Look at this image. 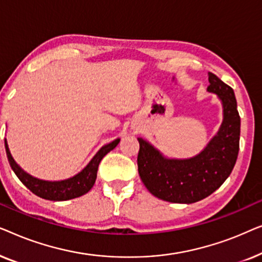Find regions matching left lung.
Masks as SVG:
<instances>
[{"label": "left lung", "instance_id": "1", "mask_svg": "<svg viewBox=\"0 0 262 262\" xmlns=\"http://www.w3.org/2000/svg\"><path fill=\"white\" fill-rule=\"evenodd\" d=\"M207 92L223 105V123L206 148L187 160L167 159L149 142L138 138V173L152 195L169 203L199 202L227 180L237 160L241 119L231 87L209 73Z\"/></svg>", "mask_w": 262, "mask_h": 262}]
</instances>
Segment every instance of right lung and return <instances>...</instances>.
<instances>
[{"label": "right lung", "mask_w": 262, "mask_h": 262, "mask_svg": "<svg viewBox=\"0 0 262 262\" xmlns=\"http://www.w3.org/2000/svg\"><path fill=\"white\" fill-rule=\"evenodd\" d=\"M120 139L118 138L116 141L111 142L110 144L103 145L101 149L96 152V155L93 157L91 162L87 164L84 169H82L80 173L75 175V177L67 179V180L62 181H45L40 180V179L33 178L32 175L27 174L26 171L20 168L14 159L12 157V154L9 151L8 144L7 141H5L6 145V152L7 157H8L9 164L12 169L19 180L30 189L32 193L35 195L40 196L42 199L46 200H53V202H63V200H69L81 196L91 191L93 185L95 184L96 180V173H98L99 164L103 159L106 154H108L111 150H113L118 145Z\"/></svg>", "instance_id": "1"}]
</instances>
